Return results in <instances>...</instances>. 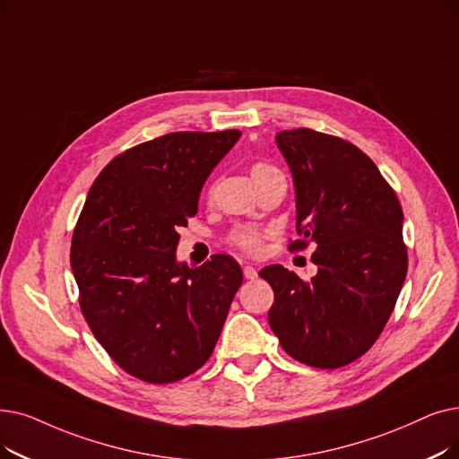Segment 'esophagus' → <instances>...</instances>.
Instances as JSON below:
<instances>
[{"label":"esophagus","instance_id":"obj_1","mask_svg":"<svg viewBox=\"0 0 459 459\" xmlns=\"http://www.w3.org/2000/svg\"><path fill=\"white\" fill-rule=\"evenodd\" d=\"M244 275H246V279H256L258 277V273L253 266H244Z\"/></svg>","mask_w":459,"mask_h":459}]
</instances>
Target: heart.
<instances>
[{
  "mask_svg": "<svg viewBox=\"0 0 459 459\" xmlns=\"http://www.w3.org/2000/svg\"><path fill=\"white\" fill-rule=\"evenodd\" d=\"M270 170H273V169L264 163H256L251 167V178H256V176H261ZM263 240H264V230L256 229V227H240L230 234V244L246 253H251V255L263 249Z\"/></svg>",
  "mask_w": 459,
  "mask_h": 459,
  "instance_id": "b5f03b06",
  "label": "heart"
}]
</instances>
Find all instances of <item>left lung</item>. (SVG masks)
Listing matches in <instances>:
<instances>
[{
  "instance_id": "obj_1",
  "label": "left lung",
  "mask_w": 459,
  "mask_h": 459,
  "mask_svg": "<svg viewBox=\"0 0 459 459\" xmlns=\"http://www.w3.org/2000/svg\"><path fill=\"white\" fill-rule=\"evenodd\" d=\"M290 169L300 240L318 266L302 281L281 264L258 272L273 289L268 323L294 360L323 369L360 358L383 332L407 275L403 210L371 159L313 129L275 134Z\"/></svg>"
}]
</instances>
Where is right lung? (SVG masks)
Listing matches in <instances>:
<instances>
[{"instance_id": "obj_1", "label": "right lung", "mask_w": 459, "mask_h": 459, "mask_svg": "<svg viewBox=\"0 0 459 459\" xmlns=\"http://www.w3.org/2000/svg\"><path fill=\"white\" fill-rule=\"evenodd\" d=\"M240 136L153 138L114 157L86 196L71 246L81 309L112 360L141 381L174 383L203 368L242 285L229 255L198 268L176 258L178 230Z\"/></svg>"}]
</instances>
